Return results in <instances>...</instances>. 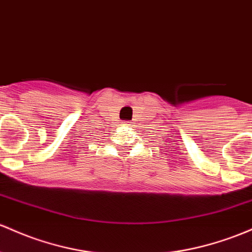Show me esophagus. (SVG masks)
I'll list each match as a JSON object with an SVG mask.
<instances>
[{
    "label": "esophagus",
    "mask_w": 252,
    "mask_h": 252,
    "mask_svg": "<svg viewBox=\"0 0 252 252\" xmlns=\"http://www.w3.org/2000/svg\"><path fill=\"white\" fill-rule=\"evenodd\" d=\"M124 126H132V122H128V121H124L123 122Z\"/></svg>",
    "instance_id": "34e87169"
}]
</instances>
